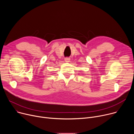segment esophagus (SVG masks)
Segmentation results:
<instances>
[{
  "label": "esophagus",
  "instance_id": "obj_1",
  "mask_svg": "<svg viewBox=\"0 0 134 134\" xmlns=\"http://www.w3.org/2000/svg\"><path fill=\"white\" fill-rule=\"evenodd\" d=\"M70 59L69 58H66L65 59V61L66 62H70Z\"/></svg>",
  "mask_w": 134,
  "mask_h": 134
}]
</instances>
